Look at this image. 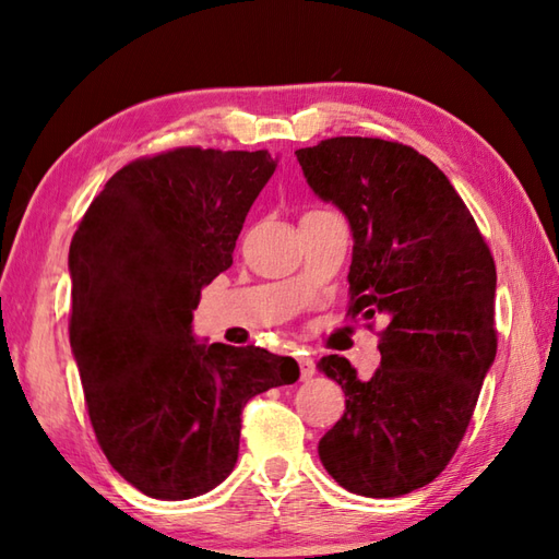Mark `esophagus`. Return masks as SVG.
I'll use <instances>...</instances> for the list:
<instances>
[{
    "instance_id": "1",
    "label": "esophagus",
    "mask_w": 559,
    "mask_h": 559,
    "mask_svg": "<svg viewBox=\"0 0 559 559\" xmlns=\"http://www.w3.org/2000/svg\"><path fill=\"white\" fill-rule=\"evenodd\" d=\"M298 365H300V379L302 382H307V379L314 374V360L310 358V355H300Z\"/></svg>"
}]
</instances>
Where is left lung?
Instances as JSON below:
<instances>
[{"instance_id":"1","label":"left lung","mask_w":559,"mask_h":559,"mask_svg":"<svg viewBox=\"0 0 559 559\" xmlns=\"http://www.w3.org/2000/svg\"><path fill=\"white\" fill-rule=\"evenodd\" d=\"M295 156L348 218V314L386 319L367 382L338 355L317 365L346 394L319 459L348 492L408 495L454 456L495 362L492 254L447 175L411 146L336 136Z\"/></svg>"}]
</instances>
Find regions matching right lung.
I'll return each mask as SVG.
<instances>
[{"label":"right lung","instance_id":"obj_1","mask_svg":"<svg viewBox=\"0 0 559 559\" xmlns=\"http://www.w3.org/2000/svg\"><path fill=\"white\" fill-rule=\"evenodd\" d=\"M269 151L175 148L117 170L69 247V343L98 444L156 500H192L237 463L245 403L298 382L293 358L197 341L201 288L230 269Z\"/></svg>","mask_w":559,"mask_h":559}]
</instances>
